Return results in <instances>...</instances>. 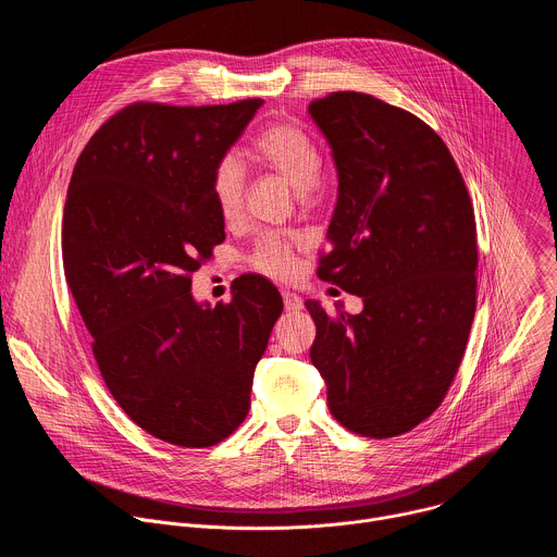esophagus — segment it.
<instances>
[{
	"instance_id": "34e87169",
	"label": "esophagus",
	"mask_w": 557,
	"mask_h": 557,
	"mask_svg": "<svg viewBox=\"0 0 557 557\" xmlns=\"http://www.w3.org/2000/svg\"><path fill=\"white\" fill-rule=\"evenodd\" d=\"M282 299H284L286 310H299L304 306V299L293 290H282Z\"/></svg>"
}]
</instances>
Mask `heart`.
Listing matches in <instances>:
<instances>
[{
  "label": "heart",
  "instance_id": "heart-1",
  "mask_svg": "<svg viewBox=\"0 0 557 557\" xmlns=\"http://www.w3.org/2000/svg\"><path fill=\"white\" fill-rule=\"evenodd\" d=\"M251 153L262 165L284 176L295 189L304 194L317 187L324 172V158L320 147L295 123L275 121L260 129L251 143ZM209 189L213 205L224 222L240 220L245 209L247 178L243 163L233 153H224L218 158L215 165L211 168ZM249 262L260 273L273 277L290 275L295 269L293 237L277 231L262 233L253 245Z\"/></svg>",
  "mask_w": 557,
  "mask_h": 557
}]
</instances>
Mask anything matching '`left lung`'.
<instances>
[{
  "label": "left lung",
  "instance_id": "1",
  "mask_svg": "<svg viewBox=\"0 0 557 557\" xmlns=\"http://www.w3.org/2000/svg\"><path fill=\"white\" fill-rule=\"evenodd\" d=\"M308 112L339 176L333 249L317 275L363 297L359 314L306 299L310 361L346 430L392 438L443 404L462 361L479 267L473 205L447 145L419 116L363 92H331Z\"/></svg>",
  "mask_w": 557,
  "mask_h": 557
}]
</instances>
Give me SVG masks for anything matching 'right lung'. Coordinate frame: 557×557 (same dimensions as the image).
Here are the masks:
<instances>
[{
  "label": "right lung",
  "mask_w": 557,
  "mask_h": 557,
  "mask_svg": "<svg viewBox=\"0 0 557 557\" xmlns=\"http://www.w3.org/2000/svg\"><path fill=\"white\" fill-rule=\"evenodd\" d=\"M262 103H132L95 132L67 187L63 271L101 376L138 428L178 447L218 445L247 419L282 312L260 275L215 308L191 297L224 240L211 168Z\"/></svg>",
  "instance_id": "obj_1"
}]
</instances>
